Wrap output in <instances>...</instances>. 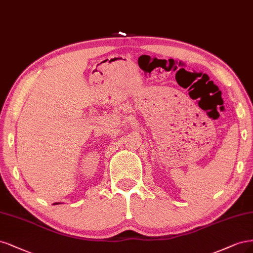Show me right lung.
Here are the masks:
<instances>
[{
    "instance_id": "obj_1",
    "label": "right lung",
    "mask_w": 253,
    "mask_h": 253,
    "mask_svg": "<svg viewBox=\"0 0 253 253\" xmlns=\"http://www.w3.org/2000/svg\"><path fill=\"white\" fill-rule=\"evenodd\" d=\"M56 204H59V203H54V205H56Z\"/></svg>"
}]
</instances>
